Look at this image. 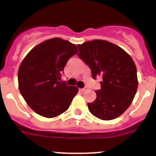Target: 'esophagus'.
<instances>
[{
  "instance_id": "1",
  "label": "esophagus",
  "mask_w": 156,
  "mask_h": 156,
  "mask_svg": "<svg viewBox=\"0 0 156 156\" xmlns=\"http://www.w3.org/2000/svg\"><path fill=\"white\" fill-rule=\"evenodd\" d=\"M80 90L81 92H83L86 90V89H85V88H80Z\"/></svg>"
}]
</instances>
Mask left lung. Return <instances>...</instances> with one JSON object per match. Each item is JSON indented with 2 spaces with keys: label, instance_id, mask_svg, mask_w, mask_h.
I'll return each instance as SVG.
<instances>
[{
  "label": "left lung",
  "instance_id": "left-lung-1",
  "mask_svg": "<svg viewBox=\"0 0 156 156\" xmlns=\"http://www.w3.org/2000/svg\"><path fill=\"white\" fill-rule=\"evenodd\" d=\"M78 56L91 69L92 77L102 78L94 101L87 103L90 113L102 120L122 115L137 92V68L133 59L119 46L102 40L78 45Z\"/></svg>",
  "mask_w": 156,
  "mask_h": 156
}]
</instances>
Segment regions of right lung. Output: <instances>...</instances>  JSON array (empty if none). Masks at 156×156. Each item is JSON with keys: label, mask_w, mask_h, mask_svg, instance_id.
Wrapping results in <instances>:
<instances>
[{"label": "right lung", "mask_w": 156, "mask_h": 156, "mask_svg": "<svg viewBox=\"0 0 156 156\" xmlns=\"http://www.w3.org/2000/svg\"><path fill=\"white\" fill-rule=\"evenodd\" d=\"M77 52L75 44L55 37L34 47L23 59L18 72L19 88L36 113L53 118L68 109L78 88L59 80L66 62Z\"/></svg>", "instance_id": "1"}]
</instances>
